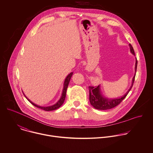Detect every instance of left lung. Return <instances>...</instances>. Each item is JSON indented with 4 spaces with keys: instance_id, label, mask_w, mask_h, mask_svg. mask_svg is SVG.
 Returning <instances> with one entry per match:
<instances>
[{
    "instance_id": "1",
    "label": "left lung",
    "mask_w": 153,
    "mask_h": 153,
    "mask_svg": "<svg viewBox=\"0 0 153 153\" xmlns=\"http://www.w3.org/2000/svg\"><path fill=\"white\" fill-rule=\"evenodd\" d=\"M129 48H130V51L131 52L132 54H133L135 56V52L134 51V49L132 46H131V44L129 45ZM137 59L136 58V62H135V75L132 78V85L131 87L129 88V90L126 92V94H125L123 96H122L121 97L119 98H116V99H108L103 96L100 90V85H98L97 87H88L89 88V91H90V102L92 106H93L95 108L98 109V110H107V109H110L111 108H113L119 104L122 100L126 97L130 90H131L134 82L135 81V74H136V71H137Z\"/></svg>"
}]
</instances>
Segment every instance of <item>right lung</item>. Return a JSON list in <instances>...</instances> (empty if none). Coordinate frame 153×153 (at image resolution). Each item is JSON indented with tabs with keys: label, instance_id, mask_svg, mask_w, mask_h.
<instances>
[{
	"label": "right lung",
	"instance_id": "obj_1",
	"mask_svg": "<svg viewBox=\"0 0 153 153\" xmlns=\"http://www.w3.org/2000/svg\"><path fill=\"white\" fill-rule=\"evenodd\" d=\"M73 75V72H71L65 78V81H64V84H63V90H62V96L60 98V99L57 101V102L56 103H55L54 104L51 105V106H48V107H43V106H40L34 102H31V100H30L24 94V93H23L24 96L25 97V98L30 102L33 105H34L35 107H37L38 108H40L42 110H44L45 111H51V110H56L58 108H59L63 103V102L65 101V97H66V90H67V88H68V84L69 83V81H70V79L72 77Z\"/></svg>",
	"mask_w": 153,
	"mask_h": 153
}]
</instances>
